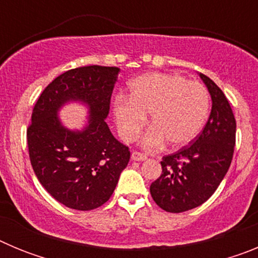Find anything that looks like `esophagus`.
Wrapping results in <instances>:
<instances>
[{
	"mask_svg": "<svg viewBox=\"0 0 258 258\" xmlns=\"http://www.w3.org/2000/svg\"><path fill=\"white\" fill-rule=\"evenodd\" d=\"M147 159V156H146L145 154H142V152H138V151H133L132 152V160L133 161H143Z\"/></svg>",
	"mask_w": 258,
	"mask_h": 258,
	"instance_id": "esophagus-1",
	"label": "esophagus"
}]
</instances>
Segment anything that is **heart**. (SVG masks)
I'll return each instance as SVG.
<instances>
[{
	"label": "heart",
	"mask_w": 258,
	"mask_h": 258,
	"mask_svg": "<svg viewBox=\"0 0 258 258\" xmlns=\"http://www.w3.org/2000/svg\"><path fill=\"white\" fill-rule=\"evenodd\" d=\"M151 124L142 146L156 150L169 142L182 147L194 141L208 118L209 94L197 81H187L174 74H147L131 83V95H117L113 115L120 137L132 142L146 125Z\"/></svg>",
	"instance_id": "b5f03b06"
}]
</instances>
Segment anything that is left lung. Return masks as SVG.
Segmentation results:
<instances>
[{"instance_id": "left-lung-1", "label": "left lung", "mask_w": 258, "mask_h": 258, "mask_svg": "<svg viewBox=\"0 0 258 258\" xmlns=\"http://www.w3.org/2000/svg\"><path fill=\"white\" fill-rule=\"evenodd\" d=\"M199 76L212 98L208 121L191 145L163 157V172L150 186L154 202L170 213L206 203L226 175L234 155L236 121L229 101L208 76Z\"/></svg>"}]
</instances>
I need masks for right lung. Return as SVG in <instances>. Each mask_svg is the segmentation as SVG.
I'll return each mask as SVG.
<instances>
[{
  "mask_svg": "<svg viewBox=\"0 0 258 258\" xmlns=\"http://www.w3.org/2000/svg\"><path fill=\"white\" fill-rule=\"evenodd\" d=\"M120 68L86 66L61 74L45 88L27 129L29 159L36 177L60 204L77 211L101 207L115 191L131 151L104 121ZM68 101L88 106L81 131L61 124L58 109Z\"/></svg>",
  "mask_w": 258,
  "mask_h": 258,
  "instance_id": "1",
  "label": "right lung"
}]
</instances>
